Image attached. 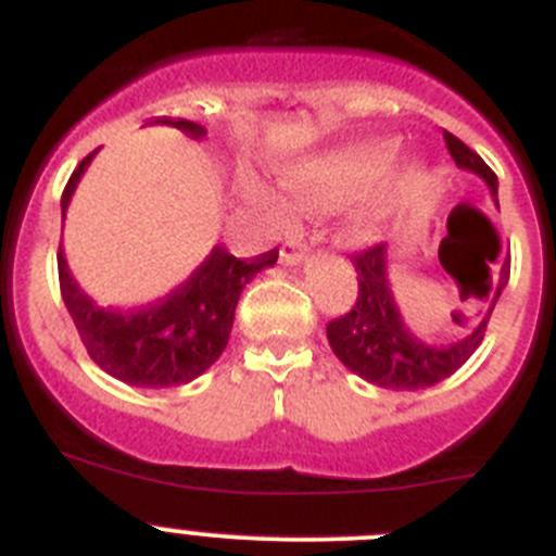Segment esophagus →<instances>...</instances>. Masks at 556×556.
I'll return each instance as SVG.
<instances>
[{"label": "esophagus", "instance_id": "obj_1", "mask_svg": "<svg viewBox=\"0 0 556 556\" xmlns=\"http://www.w3.org/2000/svg\"><path fill=\"white\" fill-rule=\"evenodd\" d=\"M308 255V248L306 244L301 242V239H287V242H283V248H281V262L283 264H289V267H294V264H301L303 258H306Z\"/></svg>", "mask_w": 556, "mask_h": 556}]
</instances>
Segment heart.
Returning a JSON list of instances; mask_svg holds the SVG:
<instances>
[{
    "mask_svg": "<svg viewBox=\"0 0 556 556\" xmlns=\"http://www.w3.org/2000/svg\"><path fill=\"white\" fill-rule=\"evenodd\" d=\"M395 161L397 144L392 139L356 141L303 164L289 180V200L303 211H337L358 203L348 228L353 239H372L390 219L395 205L420 180L417 169L397 172L387 179ZM378 182L382 186L378 187ZM255 198L264 200L273 211L287 208L281 198L267 194L264 189H255Z\"/></svg>",
    "mask_w": 556,
    "mask_h": 556,
    "instance_id": "obj_1",
    "label": "heart"
}]
</instances>
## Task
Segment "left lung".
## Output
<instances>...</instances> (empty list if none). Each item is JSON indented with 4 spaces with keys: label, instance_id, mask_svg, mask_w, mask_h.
Returning a JSON list of instances; mask_svg holds the SVG:
<instances>
[{
    "label": "left lung",
    "instance_id": "8db88e82",
    "mask_svg": "<svg viewBox=\"0 0 556 556\" xmlns=\"http://www.w3.org/2000/svg\"><path fill=\"white\" fill-rule=\"evenodd\" d=\"M445 144L454 164L484 180L490 198L498 205V178L493 169L451 132H445ZM353 267L358 278L356 306L342 314L339 320L328 323V345L348 370L384 390H424V387L440 384L443 378L459 370L481 345L490 314L509 281L507 258L501 264L498 278H490L488 289L479 298L484 303L479 323L454 342L437 345L417 337L404 323V314L392 298L387 244H376L365 253L353 255Z\"/></svg>",
    "mask_w": 556,
    "mask_h": 556
}]
</instances>
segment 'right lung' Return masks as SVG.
I'll use <instances>...</instances> for the list:
<instances>
[{
    "instance_id": "1",
    "label": "right lung",
    "mask_w": 556,
    "mask_h": 556,
    "mask_svg": "<svg viewBox=\"0 0 556 556\" xmlns=\"http://www.w3.org/2000/svg\"><path fill=\"white\" fill-rule=\"evenodd\" d=\"M152 125L178 127L189 139H205V127L189 119H169L159 116ZM97 150L80 161L61 198V214L66 217L72 194L80 184ZM278 262V250L255 255L242 262L230 255L223 244H214L194 273L184 283L164 294L161 301L141 308H111L100 306L88 298L66 264V255L58 253V275H61V294L88 356L108 376L119 378L130 387H180L203 376L228 345L230 328L239 294L255 278V273L273 267Z\"/></svg>"
}]
</instances>
